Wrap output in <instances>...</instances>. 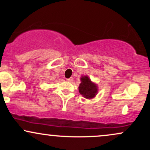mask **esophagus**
<instances>
[{
  "mask_svg": "<svg viewBox=\"0 0 150 150\" xmlns=\"http://www.w3.org/2000/svg\"><path fill=\"white\" fill-rule=\"evenodd\" d=\"M66 80L67 81H68V82H72L73 81V77H70V78H68V79H66Z\"/></svg>",
  "mask_w": 150,
  "mask_h": 150,
  "instance_id": "1",
  "label": "esophagus"
}]
</instances>
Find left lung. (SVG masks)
Instances as JSON below:
<instances>
[{
	"label": "left lung",
	"instance_id": "obj_1",
	"mask_svg": "<svg viewBox=\"0 0 150 150\" xmlns=\"http://www.w3.org/2000/svg\"><path fill=\"white\" fill-rule=\"evenodd\" d=\"M80 80L79 92L86 99H92L95 97L98 92L97 85L92 82L87 75L82 76Z\"/></svg>",
	"mask_w": 150,
	"mask_h": 150
}]
</instances>
